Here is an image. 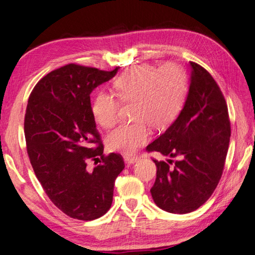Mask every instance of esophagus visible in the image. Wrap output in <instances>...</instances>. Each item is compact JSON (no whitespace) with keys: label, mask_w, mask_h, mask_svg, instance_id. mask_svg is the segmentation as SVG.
<instances>
[{"label":"esophagus","mask_w":255,"mask_h":255,"mask_svg":"<svg viewBox=\"0 0 255 255\" xmlns=\"http://www.w3.org/2000/svg\"><path fill=\"white\" fill-rule=\"evenodd\" d=\"M124 160L128 164H133L134 162L138 161V158L134 156H129V154H126V156H124Z\"/></svg>","instance_id":"esophagus-1"}]
</instances>
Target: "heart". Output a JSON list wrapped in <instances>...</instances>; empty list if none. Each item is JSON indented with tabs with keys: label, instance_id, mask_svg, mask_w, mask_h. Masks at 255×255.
Masks as SVG:
<instances>
[{
	"label": "heart",
	"instance_id": "heart-1",
	"mask_svg": "<svg viewBox=\"0 0 255 255\" xmlns=\"http://www.w3.org/2000/svg\"><path fill=\"white\" fill-rule=\"evenodd\" d=\"M188 76L177 64L157 67L141 64L125 71L115 79L113 87L124 103L132 102L131 124H123L107 137L109 150L131 154L150 137L151 125L156 129L167 127L178 116L188 93ZM118 99L101 91L93 99L92 113L104 128H112L119 117Z\"/></svg>",
	"mask_w": 255,
	"mask_h": 255
}]
</instances>
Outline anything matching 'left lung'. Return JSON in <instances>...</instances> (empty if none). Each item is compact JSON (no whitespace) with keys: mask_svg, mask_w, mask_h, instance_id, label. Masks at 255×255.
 Listing matches in <instances>:
<instances>
[{"mask_svg":"<svg viewBox=\"0 0 255 255\" xmlns=\"http://www.w3.org/2000/svg\"><path fill=\"white\" fill-rule=\"evenodd\" d=\"M191 77L182 111L169 128L147 146L171 158L173 167L153 160L157 178L150 189L154 203L170 213L197 210L216 190L231 136L227 102L207 69L190 62ZM168 162L172 164V160Z\"/></svg>","mask_w":255,"mask_h":255,"instance_id":"obj_1","label":"left lung"}]
</instances>
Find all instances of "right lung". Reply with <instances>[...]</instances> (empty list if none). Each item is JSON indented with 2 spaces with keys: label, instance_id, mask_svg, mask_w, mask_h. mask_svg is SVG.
I'll use <instances>...</instances> for the list:
<instances>
[{
  "label": "right lung",
  "instance_id": "add662e5",
  "mask_svg": "<svg viewBox=\"0 0 255 255\" xmlns=\"http://www.w3.org/2000/svg\"><path fill=\"white\" fill-rule=\"evenodd\" d=\"M117 72L65 65L44 76L28 98L24 133L34 172L55 206L77 220L109 210L125 168L121 154H104L91 105V93ZM89 161L100 164L89 169Z\"/></svg>",
  "mask_w": 255,
  "mask_h": 255
}]
</instances>
